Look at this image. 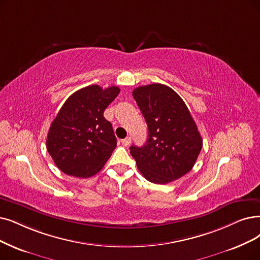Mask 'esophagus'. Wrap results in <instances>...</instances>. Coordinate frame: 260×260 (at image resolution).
Returning a JSON list of instances; mask_svg holds the SVG:
<instances>
[{
	"label": "esophagus",
	"instance_id": "34e87169",
	"mask_svg": "<svg viewBox=\"0 0 260 260\" xmlns=\"http://www.w3.org/2000/svg\"><path fill=\"white\" fill-rule=\"evenodd\" d=\"M121 143H122L123 146H128V145L131 143V138H130V137H127L126 139H123V140L121 141Z\"/></svg>",
	"mask_w": 260,
	"mask_h": 260
}]
</instances>
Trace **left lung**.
Instances as JSON below:
<instances>
[{"label": "left lung", "mask_w": 260, "mask_h": 260, "mask_svg": "<svg viewBox=\"0 0 260 260\" xmlns=\"http://www.w3.org/2000/svg\"><path fill=\"white\" fill-rule=\"evenodd\" d=\"M147 122L148 139L130 153L148 181L164 184L189 173L203 147L191 113L171 87L154 83L132 92Z\"/></svg>", "instance_id": "8db88e82"}]
</instances>
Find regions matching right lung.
Returning <instances> with one entry per match:
<instances>
[{
  "label": "right lung",
  "instance_id": "add662e5",
  "mask_svg": "<svg viewBox=\"0 0 260 260\" xmlns=\"http://www.w3.org/2000/svg\"><path fill=\"white\" fill-rule=\"evenodd\" d=\"M119 87L89 85L74 92L52 121L47 149L57 168L69 176L96 175L116 147L112 124L103 112L119 94Z\"/></svg>",
  "mask_w": 260,
  "mask_h": 260
}]
</instances>
